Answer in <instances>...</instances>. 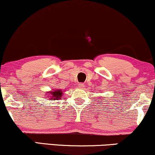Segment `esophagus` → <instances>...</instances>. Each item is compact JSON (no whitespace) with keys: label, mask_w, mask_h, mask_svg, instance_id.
<instances>
[{"label":"esophagus","mask_w":155,"mask_h":155,"mask_svg":"<svg viewBox=\"0 0 155 155\" xmlns=\"http://www.w3.org/2000/svg\"><path fill=\"white\" fill-rule=\"evenodd\" d=\"M78 86H79V88H84L85 85L84 84H83V83H80Z\"/></svg>","instance_id":"esophagus-1"}]
</instances>
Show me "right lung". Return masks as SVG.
Instances as JSON below:
<instances>
[{
	"label": "right lung",
	"mask_w": 155,
	"mask_h": 155,
	"mask_svg": "<svg viewBox=\"0 0 155 155\" xmlns=\"http://www.w3.org/2000/svg\"><path fill=\"white\" fill-rule=\"evenodd\" d=\"M48 94V97L50 99L58 100L59 99H61V97L62 96V91L61 90H59V89L58 91L49 92Z\"/></svg>",
	"instance_id": "add662e5"
}]
</instances>
